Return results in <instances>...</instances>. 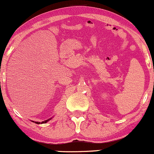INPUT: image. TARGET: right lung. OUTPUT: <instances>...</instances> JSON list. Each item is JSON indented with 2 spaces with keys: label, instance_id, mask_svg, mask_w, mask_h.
Returning <instances> with one entry per match:
<instances>
[{
  "label": "right lung",
  "instance_id": "right-lung-1",
  "mask_svg": "<svg viewBox=\"0 0 154 154\" xmlns=\"http://www.w3.org/2000/svg\"><path fill=\"white\" fill-rule=\"evenodd\" d=\"M52 119V118H50V119H47V120H45V121H43V122H34V121H32V122H34V123H35V124H46L47 122H49V121L50 120V119Z\"/></svg>",
  "mask_w": 154,
  "mask_h": 154
}]
</instances>
